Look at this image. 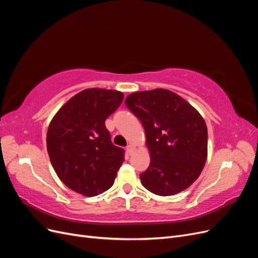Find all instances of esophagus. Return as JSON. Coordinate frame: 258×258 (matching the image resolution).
I'll return each mask as SVG.
<instances>
[{
  "instance_id": "34e87169",
  "label": "esophagus",
  "mask_w": 258,
  "mask_h": 258,
  "mask_svg": "<svg viewBox=\"0 0 258 258\" xmlns=\"http://www.w3.org/2000/svg\"><path fill=\"white\" fill-rule=\"evenodd\" d=\"M136 150V146L135 145H132V144H129L128 146H127V152H128V154L129 155H131L132 153H134V151Z\"/></svg>"
}]
</instances>
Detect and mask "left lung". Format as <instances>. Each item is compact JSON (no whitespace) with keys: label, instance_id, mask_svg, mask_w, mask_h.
Returning <instances> with one entry per match:
<instances>
[{"label":"left lung","instance_id":"obj_1","mask_svg":"<svg viewBox=\"0 0 258 258\" xmlns=\"http://www.w3.org/2000/svg\"><path fill=\"white\" fill-rule=\"evenodd\" d=\"M124 103L142 122L151 163L140 174L142 185L158 196H173L199 177L208 157L204 117L168 89L136 91Z\"/></svg>","mask_w":258,"mask_h":258}]
</instances>
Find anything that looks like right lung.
<instances>
[{
  "mask_svg": "<svg viewBox=\"0 0 258 258\" xmlns=\"http://www.w3.org/2000/svg\"><path fill=\"white\" fill-rule=\"evenodd\" d=\"M122 100L118 90L88 88L52 117L46 136L49 159L61 182L77 194L93 197L114 184L124 156L104 122Z\"/></svg>",
  "mask_w": 258,
  "mask_h": 258,
  "instance_id": "obj_1",
  "label": "right lung"
}]
</instances>
